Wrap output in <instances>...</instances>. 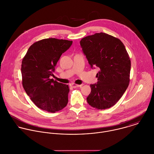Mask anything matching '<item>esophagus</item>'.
<instances>
[{
    "label": "esophagus",
    "instance_id": "obj_1",
    "mask_svg": "<svg viewBox=\"0 0 154 154\" xmlns=\"http://www.w3.org/2000/svg\"><path fill=\"white\" fill-rule=\"evenodd\" d=\"M70 86L72 87L73 88H77V87H81L82 86V84H81V85H78V84H70Z\"/></svg>",
    "mask_w": 154,
    "mask_h": 154
}]
</instances>
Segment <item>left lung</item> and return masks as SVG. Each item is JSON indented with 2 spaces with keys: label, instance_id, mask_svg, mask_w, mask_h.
Here are the masks:
<instances>
[{
  "label": "left lung",
  "instance_id": "obj_1",
  "mask_svg": "<svg viewBox=\"0 0 154 154\" xmlns=\"http://www.w3.org/2000/svg\"><path fill=\"white\" fill-rule=\"evenodd\" d=\"M80 45L91 68L100 70L97 82L90 85L87 102L99 109L109 108L129 85L131 61L126 48L119 39L103 32L82 38Z\"/></svg>",
  "mask_w": 154,
  "mask_h": 154
}]
</instances>
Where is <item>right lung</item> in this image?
Returning <instances> with one entry per match:
<instances>
[{"mask_svg":"<svg viewBox=\"0 0 154 154\" xmlns=\"http://www.w3.org/2000/svg\"><path fill=\"white\" fill-rule=\"evenodd\" d=\"M72 43L54 38L42 40L29 47L22 60L23 87L34 104L44 111L55 112L68 103V85L49 77L54 75L58 61Z\"/></svg>","mask_w":154,"mask_h":154,"instance_id":"right-lung-1","label":"right lung"}]
</instances>
